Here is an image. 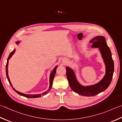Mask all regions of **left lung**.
Wrapping results in <instances>:
<instances>
[{
  "label": "left lung",
  "instance_id": "8db88e82",
  "mask_svg": "<svg viewBox=\"0 0 122 122\" xmlns=\"http://www.w3.org/2000/svg\"><path fill=\"white\" fill-rule=\"evenodd\" d=\"M92 47L99 48L106 66V73L103 78L96 84L84 86L78 81L75 73L70 67H66V75L69 84L73 92L83 96H94L105 90L110 85L113 78L114 66L109 47L102 36H97L90 41Z\"/></svg>",
  "mask_w": 122,
  "mask_h": 122
}]
</instances>
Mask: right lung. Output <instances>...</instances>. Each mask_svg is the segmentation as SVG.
<instances>
[{"instance_id": "add662e5", "label": "right lung", "mask_w": 122, "mask_h": 122, "mask_svg": "<svg viewBox=\"0 0 122 122\" xmlns=\"http://www.w3.org/2000/svg\"><path fill=\"white\" fill-rule=\"evenodd\" d=\"M20 43V41H17L16 42V44H18ZM15 52V49H14L13 51H12L11 53L9 54V56L8 58V59H7V64H6V76H7V79H8V81L9 82V84L11 86V87L13 88V90L15 91V92H16L18 94L20 95V96H22L24 97H25L26 98H39V97H41V96H44V95H46L47 93H48L50 91V89H51L52 86V83H53V81L54 79V76L55 75H56V68H58V66H56V67L54 68V69L53 70V71H52L51 74H50V86L48 90H47L46 92H45L43 93H42V94H34V95H30V94H23V93H21L20 92H19L18 91H17V90L14 88L13 86H12L11 82L10 81V79H9V76H8V61L11 58V57L14 54Z\"/></svg>"}]
</instances>
